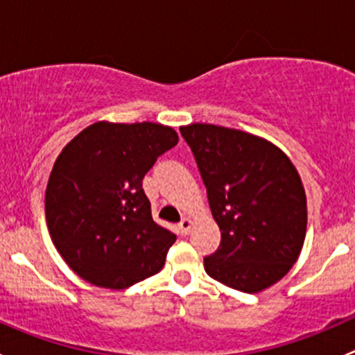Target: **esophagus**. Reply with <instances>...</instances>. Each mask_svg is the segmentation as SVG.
I'll return each mask as SVG.
<instances>
[{
    "instance_id": "obj_1",
    "label": "esophagus",
    "mask_w": 355,
    "mask_h": 355,
    "mask_svg": "<svg viewBox=\"0 0 355 355\" xmlns=\"http://www.w3.org/2000/svg\"><path fill=\"white\" fill-rule=\"evenodd\" d=\"M192 225H194V221H192L191 218H184V220H182L180 223H178V234L187 235L189 232H191Z\"/></svg>"
}]
</instances>
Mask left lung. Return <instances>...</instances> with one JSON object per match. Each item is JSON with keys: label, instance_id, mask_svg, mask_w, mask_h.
Listing matches in <instances>:
<instances>
[{"label": "left lung", "instance_id": "left-lung-1", "mask_svg": "<svg viewBox=\"0 0 355 355\" xmlns=\"http://www.w3.org/2000/svg\"><path fill=\"white\" fill-rule=\"evenodd\" d=\"M180 134L221 232L204 270L230 288L263 292L288 273L302 250L307 200L299 171L273 142L249 132L191 123Z\"/></svg>", "mask_w": 355, "mask_h": 355}]
</instances>
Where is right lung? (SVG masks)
Here are the masks:
<instances>
[{
	"label": "right lung",
	"mask_w": 355,
	"mask_h": 355,
	"mask_svg": "<svg viewBox=\"0 0 355 355\" xmlns=\"http://www.w3.org/2000/svg\"><path fill=\"white\" fill-rule=\"evenodd\" d=\"M177 142L166 125L96 121L62 149L46 187V223L82 280L121 290L164 266L177 235L153 220L142 178Z\"/></svg>",
	"instance_id": "add662e5"
}]
</instances>
